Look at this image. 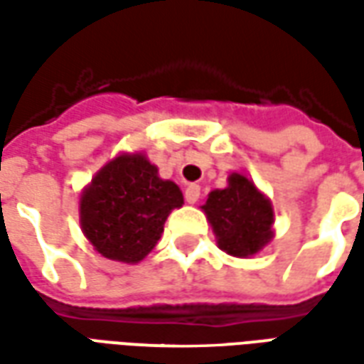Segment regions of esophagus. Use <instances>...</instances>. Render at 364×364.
I'll use <instances>...</instances> for the list:
<instances>
[{
    "instance_id": "esophagus-1",
    "label": "esophagus",
    "mask_w": 364,
    "mask_h": 364,
    "mask_svg": "<svg viewBox=\"0 0 364 364\" xmlns=\"http://www.w3.org/2000/svg\"><path fill=\"white\" fill-rule=\"evenodd\" d=\"M198 198H200V187H198V185H189L187 191H185V200H187L189 205H197Z\"/></svg>"
}]
</instances>
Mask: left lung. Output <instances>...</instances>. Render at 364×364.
Segmentation results:
<instances>
[{
    "instance_id": "1",
    "label": "left lung",
    "mask_w": 364,
    "mask_h": 364,
    "mask_svg": "<svg viewBox=\"0 0 364 364\" xmlns=\"http://www.w3.org/2000/svg\"><path fill=\"white\" fill-rule=\"evenodd\" d=\"M200 208L218 247L232 257L257 255L273 240V203L245 173H230L228 187L210 191Z\"/></svg>"
}]
</instances>
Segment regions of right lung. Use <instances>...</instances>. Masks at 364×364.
<instances>
[{
    "mask_svg": "<svg viewBox=\"0 0 364 364\" xmlns=\"http://www.w3.org/2000/svg\"><path fill=\"white\" fill-rule=\"evenodd\" d=\"M181 206V189L161 179L146 154L122 151L83 187L80 226L97 253L136 265L156 247L171 210Z\"/></svg>",
    "mask_w": 364,
    "mask_h": 364,
    "instance_id": "1",
    "label": "right lung"
}]
</instances>
